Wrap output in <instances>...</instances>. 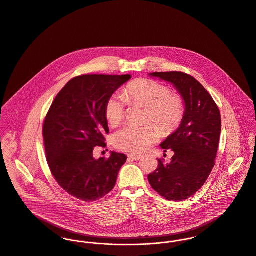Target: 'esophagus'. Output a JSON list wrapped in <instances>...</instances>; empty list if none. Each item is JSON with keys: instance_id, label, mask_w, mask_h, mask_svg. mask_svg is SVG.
Returning a JSON list of instances; mask_svg holds the SVG:
<instances>
[{"instance_id": "esophagus-1", "label": "esophagus", "mask_w": 256, "mask_h": 256, "mask_svg": "<svg viewBox=\"0 0 256 256\" xmlns=\"http://www.w3.org/2000/svg\"><path fill=\"white\" fill-rule=\"evenodd\" d=\"M128 158L134 160V161H138L142 159V156L140 155H134V154H130L128 155Z\"/></svg>"}]
</instances>
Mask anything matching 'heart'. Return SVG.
Returning <instances> with one entry per match:
<instances>
[{
    "label": "heart",
    "mask_w": 256,
    "mask_h": 256,
    "mask_svg": "<svg viewBox=\"0 0 256 256\" xmlns=\"http://www.w3.org/2000/svg\"><path fill=\"white\" fill-rule=\"evenodd\" d=\"M122 96L111 95L105 103V116L110 126H116L124 116L126 101L146 107L145 120L154 122L163 134L176 130L184 116V101L178 94H170L169 86L155 80L140 78L130 82ZM159 132L153 124H128L114 134V146L124 152L140 153L158 140Z\"/></svg>",
    "instance_id": "b5f03b06"
}]
</instances>
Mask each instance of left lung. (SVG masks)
I'll list each match as a JSON object with an SVG mask.
<instances>
[{"label": "left lung", "mask_w": 256, "mask_h": 256, "mask_svg": "<svg viewBox=\"0 0 256 256\" xmlns=\"http://www.w3.org/2000/svg\"><path fill=\"white\" fill-rule=\"evenodd\" d=\"M170 82L182 95L186 111L180 128L161 143L174 151L170 164L158 159V168L148 174L152 188L167 200L182 201L202 188L215 166L221 134L220 110L208 91L182 72H152Z\"/></svg>", "instance_id": "obj_1"}]
</instances>
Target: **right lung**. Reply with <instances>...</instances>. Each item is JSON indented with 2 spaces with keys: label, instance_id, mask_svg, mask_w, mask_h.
Returning <instances> with one entry per match:
<instances>
[{
  "label": "right lung",
  "instance_id": "right-lung-1",
  "mask_svg": "<svg viewBox=\"0 0 256 256\" xmlns=\"http://www.w3.org/2000/svg\"><path fill=\"white\" fill-rule=\"evenodd\" d=\"M130 78V74L74 78L58 93L44 120L47 163L60 188L76 198L96 201L114 188L128 157L111 152L108 159H95L93 150L107 146V99Z\"/></svg>",
  "mask_w": 256,
  "mask_h": 256
}]
</instances>
